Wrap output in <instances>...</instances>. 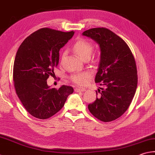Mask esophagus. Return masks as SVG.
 Segmentation results:
<instances>
[{
  "mask_svg": "<svg viewBox=\"0 0 155 155\" xmlns=\"http://www.w3.org/2000/svg\"><path fill=\"white\" fill-rule=\"evenodd\" d=\"M84 91H86L85 88H75V92H83Z\"/></svg>",
  "mask_w": 155,
  "mask_h": 155,
  "instance_id": "34e87169",
  "label": "esophagus"
}]
</instances>
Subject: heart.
Segmentation results:
<instances>
[{"mask_svg": "<svg viewBox=\"0 0 155 155\" xmlns=\"http://www.w3.org/2000/svg\"><path fill=\"white\" fill-rule=\"evenodd\" d=\"M73 49L81 59L86 61L89 59L92 54L93 45L91 42L87 41V40L81 39L75 43ZM89 78V73L81 72L72 75L70 78L74 83L78 84L79 86H83L87 82Z\"/></svg>", "mask_w": 155, "mask_h": 155, "instance_id": "obj_1", "label": "heart"}]
</instances>
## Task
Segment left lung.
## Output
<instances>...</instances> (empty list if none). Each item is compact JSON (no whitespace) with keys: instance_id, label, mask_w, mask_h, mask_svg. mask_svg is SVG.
I'll use <instances>...</instances> for the list:
<instances>
[{"instance_id":"left-lung-1","label":"left lung","mask_w":155,"mask_h":155,"mask_svg":"<svg viewBox=\"0 0 155 155\" xmlns=\"http://www.w3.org/2000/svg\"><path fill=\"white\" fill-rule=\"evenodd\" d=\"M98 44L101 59L95 82L104 87L96 91V99L88 104L90 112L104 122L115 120L126 111L135 94L138 75L136 61L129 46L114 32L104 28L84 31Z\"/></svg>"}]
</instances>
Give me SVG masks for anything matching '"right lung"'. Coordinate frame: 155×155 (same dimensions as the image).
Listing matches in <instances>:
<instances>
[{"instance_id":"right-lung-1","label":"right lung","mask_w":155,"mask_h":155,"mask_svg":"<svg viewBox=\"0 0 155 155\" xmlns=\"http://www.w3.org/2000/svg\"><path fill=\"white\" fill-rule=\"evenodd\" d=\"M74 34L42 28L23 40L17 52L13 65L15 88L27 111L40 119L51 117L62 109L71 86L51 88L47 79L59 64V51Z\"/></svg>"}]
</instances>
